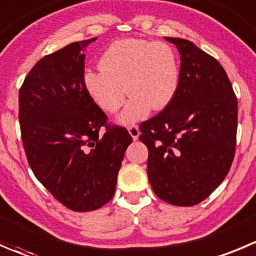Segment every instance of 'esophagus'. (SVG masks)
Wrapping results in <instances>:
<instances>
[{"label": "esophagus", "instance_id": "1", "mask_svg": "<svg viewBox=\"0 0 256 256\" xmlns=\"http://www.w3.org/2000/svg\"><path fill=\"white\" fill-rule=\"evenodd\" d=\"M128 132H130V137L133 138V140H138V138H140V130H138L137 126H132L128 128Z\"/></svg>", "mask_w": 256, "mask_h": 256}]
</instances>
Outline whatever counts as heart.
<instances>
[{
    "mask_svg": "<svg viewBox=\"0 0 256 256\" xmlns=\"http://www.w3.org/2000/svg\"><path fill=\"white\" fill-rule=\"evenodd\" d=\"M99 66L96 72H85L82 84L92 100L109 114L123 106L126 92L130 94L116 119L122 126L142 120L150 109L166 108L178 88V62L174 48L164 42L142 38L114 41L102 54Z\"/></svg>",
    "mask_w": 256,
    "mask_h": 256,
    "instance_id": "heart-1",
    "label": "heart"
}]
</instances>
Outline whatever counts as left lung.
Instances as JSON below:
<instances>
[{
	"label": "left lung",
	"mask_w": 256,
	"mask_h": 256,
	"mask_svg": "<svg viewBox=\"0 0 256 256\" xmlns=\"http://www.w3.org/2000/svg\"><path fill=\"white\" fill-rule=\"evenodd\" d=\"M181 56L178 88L171 103L140 124L148 148L153 192L176 206L210 196L228 174L235 154L238 100L220 62L191 41L164 38Z\"/></svg>",
	"instance_id": "obj_1"
}]
</instances>
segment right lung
<instances>
[{"label": "right lung", "instance_id": "obj_1", "mask_svg": "<svg viewBox=\"0 0 256 256\" xmlns=\"http://www.w3.org/2000/svg\"><path fill=\"white\" fill-rule=\"evenodd\" d=\"M96 38L69 44L36 62L18 94L21 137L36 178L65 208L93 211L114 196L132 137L106 128V116L82 84L85 48Z\"/></svg>", "mask_w": 256, "mask_h": 256}]
</instances>
